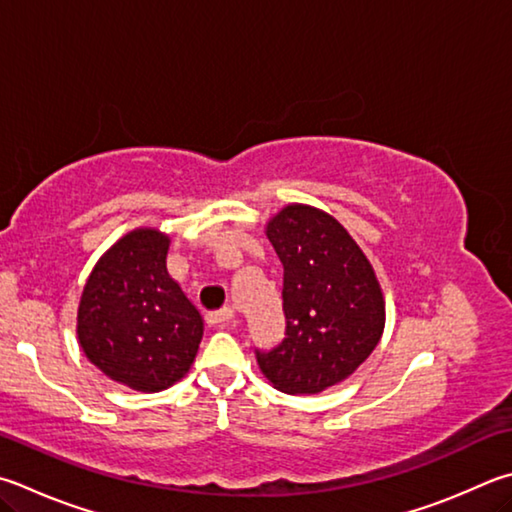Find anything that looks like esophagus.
Returning <instances> with one entry per match:
<instances>
[{
	"mask_svg": "<svg viewBox=\"0 0 512 512\" xmlns=\"http://www.w3.org/2000/svg\"><path fill=\"white\" fill-rule=\"evenodd\" d=\"M232 320H235V313H232V309H221V311H215V313H208L206 315V322L210 324V327H215V329L228 327V324H232Z\"/></svg>",
	"mask_w": 512,
	"mask_h": 512,
	"instance_id": "1",
	"label": "esophagus"
}]
</instances>
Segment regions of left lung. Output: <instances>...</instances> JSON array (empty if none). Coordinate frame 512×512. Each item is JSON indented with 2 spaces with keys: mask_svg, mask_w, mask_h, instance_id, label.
Here are the masks:
<instances>
[{
  "mask_svg": "<svg viewBox=\"0 0 512 512\" xmlns=\"http://www.w3.org/2000/svg\"><path fill=\"white\" fill-rule=\"evenodd\" d=\"M266 237L284 266L286 336L257 365L284 394H320L349 378L385 329L374 266L347 228L320 208L288 203Z\"/></svg>",
  "mask_w": 512,
  "mask_h": 512,
  "instance_id": "obj_1",
  "label": "left lung"
}]
</instances>
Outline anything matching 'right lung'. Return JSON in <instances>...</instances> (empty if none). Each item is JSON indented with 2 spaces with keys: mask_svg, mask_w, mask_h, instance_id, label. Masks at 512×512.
I'll return each mask as SVG.
<instances>
[{
  "mask_svg": "<svg viewBox=\"0 0 512 512\" xmlns=\"http://www.w3.org/2000/svg\"><path fill=\"white\" fill-rule=\"evenodd\" d=\"M170 237L136 228L91 271L78 304V342L91 365L136 392H161L188 374L203 318L167 273Z\"/></svg>",
  "mask_w": 512,
  "mask_h": 512,
  "instance_id": "add662e5",
  "label": "right lung"
}]
</instances>
